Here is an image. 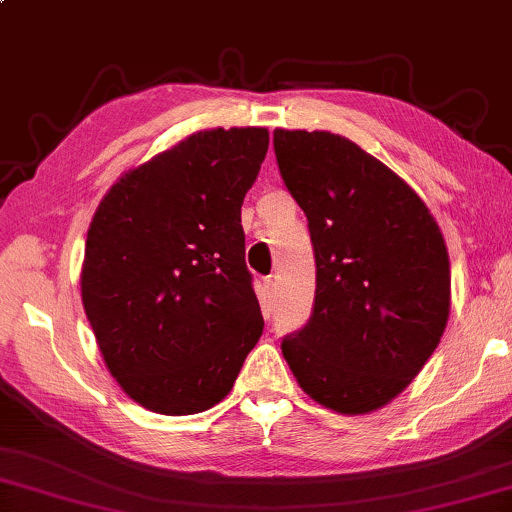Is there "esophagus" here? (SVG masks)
<instances>
[{
  "mask_svg": "<svg viewBox=\"0 0 512 512\" xmlns=\"http://www.w3.org/2000/svg\"><path fill=\"white\" fill-rule=\"evenodd\" d=\"M273 299H276V282H273L271 278H264L262 280V301L271 305Z\"/></svg>",
  "mask_w": 512,
  "mask_h": 512,
  "instance_id": "34e87169",
  "label": "esophagus"
}]
</instances>
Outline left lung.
I'll return each mask as SVG.
<instances>
[{
	"instance_id": "1",
	"label": "left lung",
	"mask_w": 512,
	"mask_h": 512,
	"mask_svg": "<svg viewBox=\"0 0 512 512\" xmlns=\"http://www.w3.org/2000/svg\"><path fill=\"white\" fill-rule=\"evenodd\" d=\"M273 149L317 264L315 308L282 338V356L322 407L370 414L411 384L444 335V236L421 197L347 137L276 128Z\"/></svg>"
}]
</instances>
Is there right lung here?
I'll use <instances>...</instances> for the list:
<instances>
[{"mask_svg": "<svg viewBox=\"0 0 512 512\" xmlns=\"http://www.w3.org/2000/svg\"><path fill=\"white\" fill-rule=\"evenodd\" d=\"M266 149V128L193 133L128 170L98 204L82 305L110 375L144 409H211L262 335L241 204Z\"/></svg>", "mask_w": 512, "mask_h": 512, "instance_id": "obj_1", "label": "right lung"}]
</instances>
